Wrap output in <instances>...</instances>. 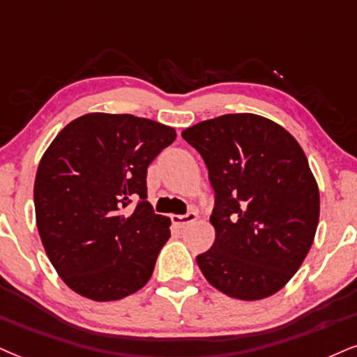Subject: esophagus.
<instances>
[{"label":"esophagus","mask_w":357,"mask_h":357,"mask_svg":"<svg viewBox=\"0 0 357 357\" xmlns=\"http://www.w3.org/2000/svg\"><path fill=\"white\" fill-rule=\"evenodd\" d=\"M197 220V212H190L185 213V215H172V222H174V225H177L178 228H185L187 225H190Z\"/></svg>","instance_id":"obj_1"}]
</instances>
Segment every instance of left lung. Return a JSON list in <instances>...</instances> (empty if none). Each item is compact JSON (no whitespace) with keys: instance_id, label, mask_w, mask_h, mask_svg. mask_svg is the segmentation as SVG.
Returning <instances> with one entry per match:
<instances>
[{"instance_id":"1","label":"left lung","mask_w":357,"mask_h":357,"mask_svg":"<svg viewBox=\"0 0 357 357\" xmlns=\"http://www.w3.org/2000/svg\"><path fill=\"white\" fill-rule=\"evenodd\" d=\"M182 137L204 158L215 192V241L197 257L208 283L263 300L291 280L313 245L319 192L289 132L255 114H225Z\"/></svg>"}]
</instances>
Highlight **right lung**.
Listing matches in <instances>:
<instances>
[{
    "instance_id": "obj_1",
    "label": "right lung",
    "mask_w": 357,
    "mask_h": 357,
    "mask_svg": "<svg viewBox=\"0 0 357 357\" xmlns=\"http://www.w3.org/2000/svg\"><path fill=\"white\" fill-rule=\"evenodd\" d=\"M175 137L151 119L94 112L66 126L43 155L34 180L39 236L81 296L122 300L151 280L170 218L145 200L147 167Z\"/></svg>"
}]
</instances>
